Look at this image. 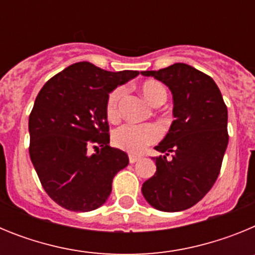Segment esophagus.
Segmentation results:
<instances>
[{"instance_id":"esophagus-1","label":"esophagus","mask_w":255,"mask_h":255,"mask_svg":"<svg viewBox=\"0 0 255 255\" xmlns=\"http://www.w3.org/2000/svg\"><path fill=\"white\" fill-rule=\"evenodd\" d=\"M138 161H139L138 155H132V154L129 155V162H130V163H135V162H138Z\"/></svg>"}]
</instances>
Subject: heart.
<instances>
[{
  "label": "heart",
  "mask_w": 255,
  "mask_h": 255,
  "mask_svg": "<svg viewBox=\"0 0 255 255\" xmlns=\"http://www.w3.org/2000/svg\"><path fill=\"white\" fill-rule=\"evenodd\" d=\"M140 92L148 103L152 106H157L158 103L163 102L167 98V93L161 83L155 80H148L144 82L140 87ZM125 89L123 87L117 88L110 94L107 100V111L108 119H115L119 114V105L123 98ZM159 136L157 128L153 125H124L114 132V141L117 147L125 149L131 153H140L145 148V145L154 143Z\"/></svg>",
  "instance_id": "obj_1"
}]
</instances>
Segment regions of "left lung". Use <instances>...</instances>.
I'll return each instance as SVG.
<instances>
[{
  "label": "left lung",
  "mask_w": 255,
  "mask_h": 255,
  "mask_svg": "<svg viewBox=\"0 0 255 255\" xmlns=\"http://www.w3.org/2000/svg\"><path fill=\"white\" fill-rule=\"evenodd\" d=\"M141 75L168 87L175 117L154 147L162 155L152 158L157 170L144 182L141 193L158 211H185L217 180L229 143L227 107L215 80L190 65L179 62Z\"/></svg>",
  "instance_id": "obj_1"
}]
</instances>
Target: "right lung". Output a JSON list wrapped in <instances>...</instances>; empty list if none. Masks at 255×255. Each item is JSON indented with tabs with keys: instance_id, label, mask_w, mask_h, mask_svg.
Segmentation results:
<instances>
[{
	"instance_id": "1",
	"label": "right lung",
	"mask_w": 255,
	"mask_h": 255,
	"mask_svg": "<svg viewBox=\"0 0 255 255\" xmlns=\"http://www.w3.org/2000/svg\"><path fill=\"white\" fill-rule=\"evenodd\" d=\"M138 75L83 61L49 79L38 93L29 116V154L43 189L61 207L89 212L107 202L115 175L129 158L108 145L106 106L110 93Z\"/></svg>"
}]
</instances>
